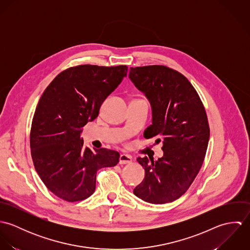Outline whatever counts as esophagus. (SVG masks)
<instances>
[{"mask_svg": "<svg viewBox=\"0 0 250 250\" xmlns=\"http://www.w3.org/2000/svg\"><path fill=\"white\" fill-rule=\"evenodd\" d=\"M132 163V157L130 155L126 154H121L119 157V164L120 165H127Z\"/></svg>", "mask_w": 250, "mask_h": 250, "instance_id": "obj_1", "label": "esophagus"}]
</instances>
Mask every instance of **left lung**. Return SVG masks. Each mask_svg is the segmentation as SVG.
<instances>
[{
    "mask_svg": "<svg viewBox=\"0 0 250 250\" xmlns=\"http://www.w3.org/2000/svg\"><path fill=\"white\" fill-rule=\"evenodd\" d=\"M129 78L152 106V125L143 136L162 142L164 151L156 162L138 158L145 177L134 193L152 204L172 202L188 189L204 162L210 138L205 107L188 80L167 66L131 67Z\"/></svg>",
    "mask_w": 250,
    "mask_h": 250,
    "instance_id": "1",
    "label": "left lung"
}]
</instances>
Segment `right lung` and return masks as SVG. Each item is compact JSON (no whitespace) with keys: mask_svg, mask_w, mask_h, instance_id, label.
I'll return each mask as SVG.
<instances>
[{"mask_svg":"<svg viewBox=\"0 0 250 250\" xmlns=\"http://www.w3.org/2000/svg\"><path fill=\"white\" fill-rule=\"evenodd\" d=\"M127 71V65H77L61 72L44 90L32 122L31 154L39 177L58 197L68 202L89 197L97 171L119 162L114 150L84 149L81 135Z\"/></svg>","mask_w":250,"mask_h":250,"instance_id":"add662e5","label":"right lung"}]
</instances>
